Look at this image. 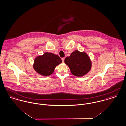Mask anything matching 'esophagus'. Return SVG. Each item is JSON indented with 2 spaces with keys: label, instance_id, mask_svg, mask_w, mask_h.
Wrapping results in <instances>:
<instances>
[{
  "label": "esophagus",
  "instance_id": "obj_1",
  "mask_svg": "<svg viewBox=\"0 0 126 126\" xmlns=\"http://www.w3.org/2000/svg\"><path fill=\"white\" fill-rule=\"evenodd\" d=\"M62 62L63 63L64 61V58H62Z\"/></svg>",
  "mask_w": 126,
  "mask_h": 126
}]
</instances>
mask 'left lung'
Instances as JSON below:
<instances>
[{"label": "left lung", "mask_w": 126, "mask_h": 126, "mask_svg": "<svg viewBox=\"0 0 126 126\" xmlns=\"http://www.w3.org/2000/svg\"><path fill=\"white\" fill-rule=\"evenodd\" d=\"M64 63L68 66L71 73L76 77L84 76L92 68V62L88 54L78 50L73 51L69 57H66Z\"/></svg>", "instance_id": "left-lung-1"}]
</instances>
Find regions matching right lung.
Wrapping results in <instances>:
<instances>
[{"label": "right lung", "mask_w": 126, "mask_h": 126, "mask_svg": "<svg viewBox=\"0 0 126 126\" xmlns=\"http://www.w3.org/2000/svg\"><path fill=\"white\" fill-rule=\"evenodd\" d=\"M62 62L61 59L57 55L51 52H45L42 55L35 58L33 67L39 75L48 76L54 72L56 66Z\"/></svg>", "instance_id": "obj_1"}]
</instances>
